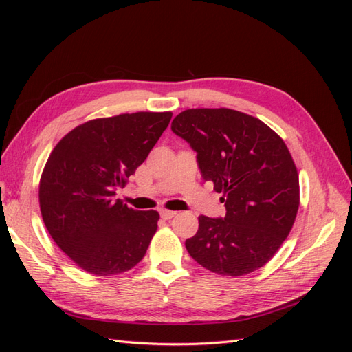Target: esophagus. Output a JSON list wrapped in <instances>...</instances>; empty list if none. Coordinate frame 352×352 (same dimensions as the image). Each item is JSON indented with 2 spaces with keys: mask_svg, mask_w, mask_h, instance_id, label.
Wrapping results in <instances>:
<instances>
[{
  "mask_svg": "<svg viewBox=\"0 0 352 352\" xmlns=\"http://www.w3.org/2000/svg\"><path fill=\"white\" fill-rule=\"evenodd\" d=\"M177 214L176 211H170V210H162L160 211V216H162V219L164 220H170L172 217H175Z\"/></svg>",
  "mask_w": 352,
  "mask_h": 352,
  "instance_id": "34e87169",
  "label": "esophagus"
}]
</instances>
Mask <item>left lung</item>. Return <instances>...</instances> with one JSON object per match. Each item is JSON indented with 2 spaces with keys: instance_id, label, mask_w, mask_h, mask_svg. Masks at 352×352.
Returning a JSON list of instances; mask_svg holds the SVG:
<instances>
[{
  "instance_id": "left-lung-1",
  "label": "left lung",
  "mask_w": 352,
  "mask_h": 352,
  "mask_svg": "<svg viewBox=\"0 0 352 352\" xmlns=\"http://www.w3.org/2000/svg\"><path fill=\"white\" fill-rule=\"evenodd\" d=\"M172 132L197 153L204 180L225 194V217H198V232L185 242L190 257L221 276L263 267L289 235L300 206L296 167L282 138L230 109L185 110Z\"/></svg>"
}]
</instances>
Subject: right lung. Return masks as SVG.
Listing matches in <instances>:
<instances>
[{
    "label": "right lung",
    "instance_id": "right-lung-1",
    "mask_svg": "<svg viewBox=\"0 0 352 352\" xmlns=\"http://www.w3.org/2000/svg\"><path fill=\"white\" fill-rule=\"evenodd\" d=\"M172 113H133L74 127L52 150L39 185L51 238L79 267L97 276L132 269L157 230L158 212L116 198L166 131Z\"/></svg>",
    "mask_w": 352,
    "mask_h": 352
}]
</instances>
